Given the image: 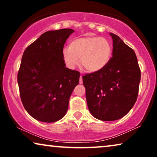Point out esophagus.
<instances>
[{
    "mask_svg": "<svg viewBox=\"0 0 157 157\" xmlns=\"http://www.w3.org/2000/svg\"><path fill=\"white\" fill-rule=\"evenodd\" d=\"M79 83H81H81H83V79H82V76H80V81H79Z\"/></svg>",
    "mask_w": 157,
    "mask_h": 157,
    "instance_id": "34e87169",
    "label": "esophagus"
}]
</instances>
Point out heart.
Segmentation results:
<instances>
[{
    "mask_svg": "<svg viewBox=\"0 0 157 157\" xmlns=\"http://www.w3.org/2000/svg\"><path fill=\"white\" fill-rule=\"evenodd\" d=\"M113 48L108 40L96 36H86L71 41L68 48L62 51L65 65L74 69L81 63L87 71L95 73L108 65L112 57Z\"/></svg>",
    "mask_w": 157,
    "mask_h": 157,
    "instance_id": "1",
    "label": "heart"
}]
</instances>
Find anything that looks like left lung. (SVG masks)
I'll return each mask as SVG.
<instances>
[{
  "instance_id": "left-lung-1",
  "label": "left lung",
  "mask_w": 157,
  "mask_h": 157,
  "mask_svg": "<svg viewBox=\"0 0 157 157\" xmlns=\"http://www.w3.org/2000/svg\"><path fill=\"white\" fill-rule=\"evenodd\" d=\"M113 40L112 58L104 69L83 76L88 108L101 121H115L127 114L137 99L141 71L136 56L119 36Z\"/></svg>"
}]
</instances>
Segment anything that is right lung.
<instances>
[{"instance_id": "right-lung-1", "label": "right lung", "mask_w": 157, "mask_h": 157, "mask_svg": "<svg viewBox=\"0 0 157 157\" xmlns=\"http://www.w3.org/2000/svg\"><path fill=\"white\" fill-rule=\"evenodd\" d=\"M74 31L63 29L43 33L23 53L18 73L23 105L38 121L51 123L66 115L80 73L66 68L62 59L66 40Z\"/></svg>"}]
</instances>
